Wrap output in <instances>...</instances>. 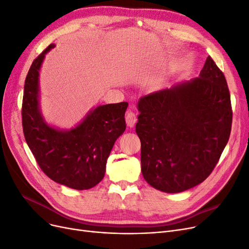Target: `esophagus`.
I'll list each match as a JSON object with an SVG mask.
<instances>
[{
  "label": "esophagus",
  "mask_w": 249,
  "mask_h": 249,
  "mask_svg": "<svg viewBox=\"0 0 249 249\" xmlns=\"http://www.w3.org/2000/svg\"><path fill=\"white\" fill-rule=\"evenodd\" d=\"M125 120H126V124L128 127L132 128L135 123L137 122V118H136V115L135 113L131 112V110H129V112L126 113V116H125Z\"/></svg>",
  "instance_id": "obj_1"
}]
</instances>
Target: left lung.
I'll return each mask as SVG.
<instances>
[{
    "mask_svg": "<svg viewBox=\"0 0 249 249\" xmlns=\"http://www.w3.org/2000/svg\"><path fill=\"white\" fill-rule=\"evenodd\" d=\"M135 131L142 173L153 188L180 193L204 181L229 141L232 107L227 81L207 57L200 75L145 95Z\"/></svg>",
    "mask_w": 249,
    "mask_h": 249,
    "instance_id": "left-lung-1",
    "label": "left lung"
}]
</instances>
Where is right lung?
<instances>
[{
    "label": "right lung",
    "mask_w": 249,
    "mask_h": 249,
    "mask_svg": "<svg viewBox=\"0 0 249 249\" xmlns=\"http://www.w3.org/2000/svg\"><path fill=\"white\" fill-rule=\"evenodd\" d=\"M50 44L27 72L22 99L23 134L36 163L55 182L75 190H88L104 178L107 160L115 142L126 129L127 103L104 105L91 109L70 130L45 122L40 110L39 76Z\"/></svg>",
    "instance_id": "obj_1"
}]
</instances>
